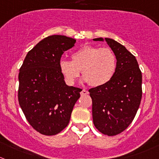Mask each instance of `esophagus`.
Here are the masks:
<instances>
[{"label": "esophagus", "mask_w": 159, "mask_h": 159, "mask_svg": "<svg viewBox=\"0 0 159 159\" xmlns=\"http://www.w3.org/2000/svg\"><path fill=\"white\" fill-rule=\"evenodd\" d=\"M88 93H89V92L87 91V90H84V89L80 92L81 95H87V94H88Z\"/></svg>", "instance_id": "esophagus-1"}]
</instances>
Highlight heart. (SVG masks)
<instances>
[{"mask_svg": "<svg viewBox=\"0 0 159 159\" xmlns=\"http://www.w3.org/2000/svg\"><path fill=\"white\" fill-rule=\"evenodd\" d=\"M117 58L111 48L85 45L72 54V61L62 59L59 69L66 82L73 84L82 70L84 80L92 87L105 85L117 70Z\"/></svg>", "mask_w": 159, "mask_h": 159, "instance_id": "obj_1", "label": "heart"}]
</instances>
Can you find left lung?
Returning <instances> with one entry per match:
<instances>
[{"instance_id":"obj_1","label":"left lung","mask_w":159,"mask_h":159,"mask_svg":"<svg viewBox=\"0 0 159 159\" xmlns=\"http://www.w3.org/2000/svg\"><path fill=\"white\" fill-rule=\"evenodd\" d=\"M104 41L103 38L93 39ZM105 41L117 58V70L105 85L89 90L95 127L105 135L115 136L133 122L142 98V74L135 56L110 38Z\"/></svg>"}]
</instances>
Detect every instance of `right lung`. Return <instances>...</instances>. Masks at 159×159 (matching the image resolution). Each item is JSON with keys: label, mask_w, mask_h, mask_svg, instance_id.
<instances>
[{"label": "right lung", "mask_w": 159, "mask_h": 159, "mask_svg": "<svg viewBox=\"0 0 159 159\" xmlns=\"http://www.w3.org/2000/svg\"><path fill=\"white\" fill-rule=\"evenodd\" d=\"M75 40L62 35L43 39L25 56L19 73V103L29 123L52 136L65 129L82 90L66 85L59 69L63 53Z\"/></svg>", "instance_id": "obj_1"}]
</instances>
